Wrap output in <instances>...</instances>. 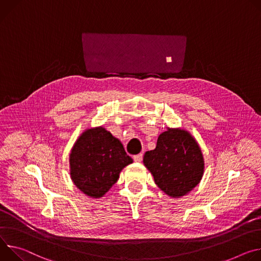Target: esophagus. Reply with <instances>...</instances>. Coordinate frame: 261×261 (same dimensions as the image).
I'll use <instances>...</instances> for the list:
<instances>
[{
    "mask_svg": "<svg viewBox=\"0 0 261 261\" xmlns=\"http://www.w3.org/2000/svg\"><path fill=\"white\" fill-rule=\"evenodd\" d=\"M134 161L135 162H137V163H141L142 162V160H143V154L142 153H139V154H137V155H134Z\"/></svg>",
    "mask_w": 261,
    "mask_h": 261,
    "instance_id": "esophagus-1",
    "label": "esophagus"
}]
</instances>
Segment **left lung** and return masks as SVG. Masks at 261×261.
<instances>
[{
  "label": "left lung",
  "instance_id": "left-lung-1",
  "mask_svg": "<svg viewBox=\"0 0 261 261\" xmlns=\"http://www.w3.org/2000/svg\"><path fill=\"white\" fill-rule=\"evenodd\" d=\"M143 163L156 186L168 196L178 198L201 180L204 161L196 140L180 128H167L159 136L156 147L144 154Z\"/></svg>",
  "mask_w": 261,
  "mask_h": 261
}]
</instances>
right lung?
Wrapping results in <instances>:
<instances>
[{"instance_id":"1","label":"right lung","mask_w":261,"mask_h":261,"mask_svg":"<svg viewBox=\"0 0 261 261\" xmlns=\"http://www.w3.org/2000/svg\"><path fill=\"white\" fill-rule=\"evenodd\" d=\"M133 163L121 142L103 127L85 130L69 156L73 184L91 198L102 197L117 182L121 170Z\"/></svg>"}]
</instances>
